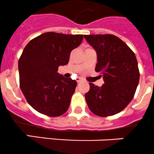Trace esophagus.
I'll return each mask as SVG.
<instances>
[{"label":"esophagus","mask_w":154,"mask_h":154,"mask_svg":"<svg viewBox=\"0 0 154 154\" xmlns=\"http://www.w3.org/2000/svg\"><path fill=\"white\" fill-rule=\"evenodd\" d=\"M77 80V83H80V82H81L82 80H82L81 78H80V77H77V80Z\"/></svg>","instance_id":"obj_1"}]
</instances>
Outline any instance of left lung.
<instances>
[{
  "mask_svg": "<svg viewBox=\"0 0 154 154\" xmlns=\"http://www.w3.org/2000/svg\"><path fill=\"white\" fill-rule=\"evenodd\" d=\"M97 53L95 71L101 73L104 83L101 86L90 83L85 95L89 110L98 117L120 113L135 95L140 73L135 53L113 34L84 35Z\"/></svg>",
  "mask_w": 154,
  "mask_h": 154,
  "instance_id": "1",
  "label": "left lung"
}]
</instances>
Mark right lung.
I'll list each match as a JSON object with an SVG mask.
<instances>
[{"instance_id": "right-lung-1", "label": "right lung", "mask_w": 154, "mask_h": 154, "mask_svg": "<svg viewBox=\"0 0 154 154\" xmlns=\"http://www.w3.org/2000/svg\"><path fill=\"white\" fill-rule=\"evenodd\" d=\"M83 34L47 32L31 40L19 60V85L28 104L49 117L68 110L77 81L57 73L68 63L70 53L83 41Z\"/></svg>"}]
</instances>
